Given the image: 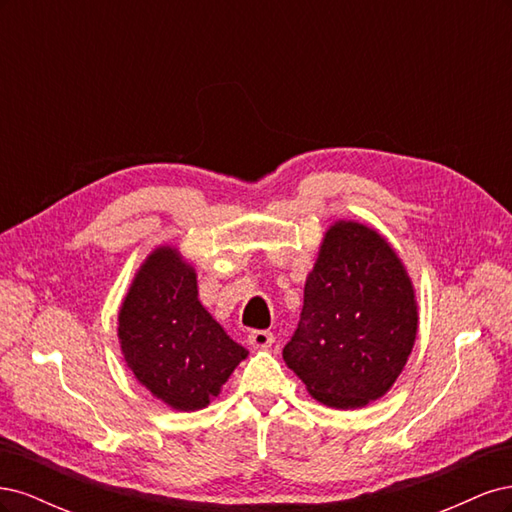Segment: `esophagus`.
I'll return each instance as SVG.
<instances>
[{
	"instance_id": "esophagus-1",
	"label": "esophagus",
	"mask_w": 512,
	"mask_h": 512,
	"mask_svg": "<svg viewBox=\"0 0 512 512\" xmlns=\"http://www.w3.org/2000/svg\"><path fill=\"white\" fill-rule=\"evenodd\" d=\"M247 342H250V346H254V348H271L275 337L271 331H252L250 335H247Z\"/></svg>"
}]
</instances>
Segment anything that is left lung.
Here are the masks:
<instances>
[{"label":"left lung","mask_w":512,"mask_h":512,"mask_svg":"<svg viewBox=\"0 0 512 512\" xmlns=\"http://www.w3.org/2000/svg\"><path fill=\"white\" fill-rule=\"evenodd\" d=\"M418 305L404 262L378 230L337 220L324 232L286 365L337 410L389 393L416 342Z\"/></svg>","instance_id":"8db88e82"}]
</instances>
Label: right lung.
I'll return each mask as SVG.
<instances>
[{
  "mask_svg": "<svg viewBox=\"0 0 512 512\" xmlns=\"http://www.w3.org/2000/svg\"><path fill=\"white\" fill-rule=\"evenodd\" d=\"M117 320L134 378L179 412L207 408L247 356L198 301L196 271L175 245L156 247L138 267Z\"/></svg>",
  "mask_w": 512,
  "mask_h": 512,
  "instance_id": "add662e5",
  "label": "right lung"
}]
</instances>
